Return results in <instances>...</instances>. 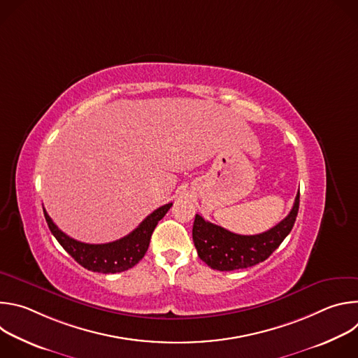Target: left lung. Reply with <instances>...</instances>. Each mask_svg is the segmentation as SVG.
Segmentation results:
<instances>
[{
	"instance_id": "left-lung-1",
	"label": "left lung",
	"mask_w": 358,
	"mask_h": 358,
	"mask_svg": "<svg viewBox=\"0 0 358 358\" xmlns=\"http://www.w3.org/2000/svg\"><path fill=\"white\" fill-rule=\"evenodd\" d=\"M300 192L294 198L292 211L278 225L258 235H238L222 227L195 215L192 241L198 257L217 271H235L264 262L292 231L297 211Z\"/></svg>"
}]
</instances>
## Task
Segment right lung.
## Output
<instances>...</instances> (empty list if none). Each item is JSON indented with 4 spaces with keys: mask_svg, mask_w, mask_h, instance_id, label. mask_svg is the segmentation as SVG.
<instances>
[{
    "mask_svg": "<svg viewBox=\"0 0 358 358\" xmlns=\"http://www.w3.org/2000/svg\"><path fill=\"white\" fill-rule=\"evenodd\" d=\"M171 206V202L166 203V206L157 208L155 213H151L133 232L124 238L115 242L97 245L79 242L68 236L50 220L45 208L43 215L50 232H52L61 246L79 265L92 272L117 273L133 268L141 261L148 249L152 231L157 227L159 221L167 214Z\"/></svg>",
    "mask_w": 358,
    "mask_h": 358,
    "instance_id": "obj_1",
    "label": "right lung"
}]
</instances>
